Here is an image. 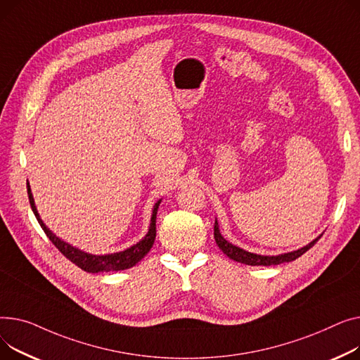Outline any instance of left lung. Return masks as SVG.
Instances as JSON below:
<instances>
[{
    "label": "left lung",
    "instance_id": "obj_1",
    "mask_svg": "<svg viewBox=\"0 0 360 360\" xmlns=\"http://www.w3.org/2000/svg\"><path fill=\"white\" fill-rule=\"evenodd\" d=\"M323 236V234H321ZM320 237H316L315 240H312L311 243H308L307 245L293 250L289 252H283V255H278V256H262V255H256V252H250L238 245L231 244L229 241H226L222 234L219 232V225L218 221L215 219V226H214V237L215 241L218 244V247L222 250L224 255H226L231 260L243 263V264H248V266H274V264H281V263H288V262H293L297 260L298 257H301L304 252H307L316 241H319Z\"/></svg>",
    "mask_w": 360,
    "mask_h": 360
}]
</instances>
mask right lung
Segmentation results:
<instances>
[{
  "label": "right lung",
  "mask_w": 360,
  "mask_h": 360,
  "mask_svg": "<svg viewBox=\"0 0 360 360\" xmlns=\"http://www.w3.org/2000/svg\"><path fill=\"white\" fill-rule=\"evenodd\" d=\"M27 195H29V202H30L33 214H34L37 222L40 224L41 229L45 231V234L49 237V240L53 243V245L62 252L63 256H65L68 260H71L74 264H77L79 269H82L84 271L100 273V271H117V270L131 269L148 255V251L151 250V247L155 241L157 212H158V206L162 199H160L154 205L150 228H148L146 236L139 243L134 244L132 247L126 248L123 251H119V252H110V255H91V252L82 251V250L68 244L67 241L60 240L59 237H56L53 232L46 226V224L41 221L37 209H36V205H34V199L32 195V188H30L29 181H27Z\"/></svg>",
  "instance_id": "add662e5"
}]
</instances>
